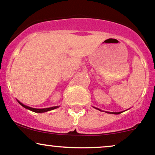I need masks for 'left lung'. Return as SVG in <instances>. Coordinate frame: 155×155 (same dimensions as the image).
<instances>
[{
	"instance_id": "obj_1",
	"label": "left lung",
	"mask_w": 155,
	"mask_h": 155,
	"mask_svg": "<svg viewBox=\"0 0 155 155\" xmlns=\"http://www.w3.org/2000/svg\"><path fill=\"white\" fill-rule=\"evenodd\" d=\"M98 109V108H97ZM98 110H99V109H98ZM106 113H110V114H119L122 113V112H106Z\"/></svg>"
}]
</instances>
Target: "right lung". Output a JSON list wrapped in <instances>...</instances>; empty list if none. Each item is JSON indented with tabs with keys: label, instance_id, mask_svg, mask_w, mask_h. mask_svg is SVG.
<instances>
[{
	"label": "right lung",
	"instance_id": "right-lung-1",
	"mask_svg": "<svg viewBox=\"0 0 155 155\" xmlns=\"http://www.w3.org/2000/svg\"><path fill=\"white\" fill-rule=\"evenodd\" d=\"M19 103H20V105H21L23 107H25V108L27 109H29V110H32V111H34L35 112V113H44V112H47V111H49V110H53V109H56L57 107H58V106H56V107H48V108H41V109H37V108H32V107H28L27 106V105H24V104L21 103L20 102H18Z\"/></svg>",
	"mask_w": 155,
	"mask_h": 155
}]
</instances>
